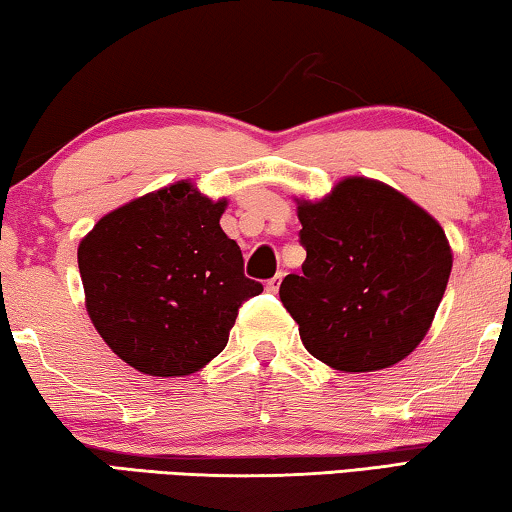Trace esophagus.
I'll return each mask as SVG.
<instances>
[{
  "instance_id": "esophagus-1",
  "label": "esophagus",
  "mask_w": 512,
  "mask_h": 512,
  "mask_svg": "<svg viewBox=\"0 0 512 512\" xmlns=\"http://www.w3.org/2000/svg\"><path fill=\"white\" fill-rule=\"evenodd\" d=\"M281 279H284V274H281V272H277L272 279H268V284H265V288H268V293H277L279 291Z\"/></svg>"
}]
</instances>
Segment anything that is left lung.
<instances>
[{
    "label": "left lung",
    "mask_w": 512,
    "mask_h": 512,
    "mask_svg": "<svg viewBox=\"0 0 512 512\" xmlns=\"http://www.w3.org/2000/svg\"><path fill=\"white\" fill-rule=\"evenodd\" d=\"M300 274L279 298L307 351L339 372H376L427 335L453 268L446 233L399 191L348 177L328 198L298 203Z\"/></svg>",
    "instance_id": "8db88e82"
}]
</instances>
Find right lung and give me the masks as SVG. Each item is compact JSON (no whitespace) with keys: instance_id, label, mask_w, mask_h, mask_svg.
Wrapping results in <instances>:
<instances>
[{"instance_id":"add662e5","label":"right lung","mask_w":512,"mask_h":512,"mask_svg":"<svg viewBox=\"0 0 512 512\" xmlns=\"http://www.w3.org/2000/svg\"><path fill=\"white\" fill-rule=\"evenodd\" d=\"M224 207L177 182L117 207L80 242L94 328L138 372H198L224 351L244 302L263 291L221 231Z\"/></svg>"}]
</instances>
